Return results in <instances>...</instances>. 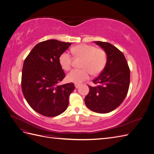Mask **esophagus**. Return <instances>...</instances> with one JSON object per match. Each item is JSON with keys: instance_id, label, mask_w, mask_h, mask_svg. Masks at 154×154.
<instances>
[{"instance_id": "esophagus-1", "label": "esophagus", "mask_w": 154, "mask_h": 154, "mask_svg": "<svg viewBox=\"0 0 154 154\" xmlns=\"http://www.w3.org/2000/svg\"><path fill=\"white\" fill-rule=\"evenodd\" d=\"M74 85H75L76 88H78L80 86V84H78V83H75V84H74Z\"/></svg>"}]
</instances>
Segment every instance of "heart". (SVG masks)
I'll list each match as a JSON object with an SVG mask.
<instances>
[{
  "mask_svg": "<svg viewBox=\"0 0 154 154\" xmlns=\"http://www.w3.org/2000/svg\"><path fill=\"white\" fill-rule=\"evenodd\" d=\"M72 53L78 58H82V69H74L67 76V80L75 83H81L89 78L91 74L97 75L104 69L106 63V54L105 51L94 46L80 44L72 49ZM62 68L66 71L71 69L72 57L67 51H65L59 57Z\"/></svg>",
  "mask_w": 154,
  "mask_h": 154,
  "instance_id": "1",
  "label": "heart"
}]
</instances>
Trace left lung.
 <instances>
[{
	"label": "left lung",
	"instance_id": "8db88e82",
	"mask_svg": "<svg viewBox=\"0 0 154 154\" xmlns=\"http://www.w3.org/2000/svg\"><path fill=\"white\" fill-rule=\"evenodd\" d=\"M106 54V63L103 71L89 86L85 103L90 110L105 114L122 104L127 96L130 85V69L124 54L108 42L95 41Z\"/></svg>",
	"mask_w": 154,
	"mask_h": 154
}]
</instances>
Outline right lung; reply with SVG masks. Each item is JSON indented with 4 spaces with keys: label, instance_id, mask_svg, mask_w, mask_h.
I'll return each mask as SVG.
<instances>
[{
    "label": "right lung",
    "instance_id": "add662e5",
    "mask_svg": "<svg viewBox=\"0 0 154 154\" xmlns=\"http://www.w3.org/2000/svg\"><path fill=\"white\" fill-rule=\"evenodd\" d=\"M71 45L57 40L36 44L24 60L22 90L31 108L44 116L55 117L69 105V97L74 90L73 83L60 85L66 76L59 57Z\"/></svg>",
    "mask_w": 154,
    "mask_h": 154
}]
</instances>
